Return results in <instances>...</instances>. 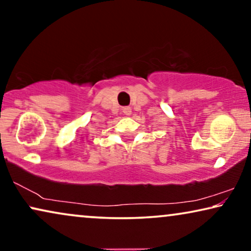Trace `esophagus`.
I'll return each mask as SVG.
<instances>
[{
  "label": "esophagus",
  "instance_id": "obj_1",
  "mask_svg": "<svg viewBox=\"0 0 251 251\" xmlns=\"http://www.w3.org/2000/svg\"><path fill=\"white\" fill-rule=\"evenodd\" d=\"M122 111H123V113H125L126 116L131 115V107H129V106H126V107H123Z\"/></svg>",
  "mask_w": 251,
  "mask_h": 251
}]
</instances>
